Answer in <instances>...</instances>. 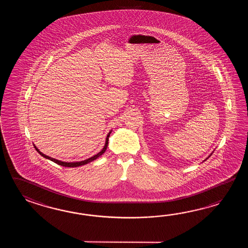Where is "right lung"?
Instances as JSON below:
<instances>
[{"label": "right lung", "instance_id": "obj_1", "mask_svg": "<svg viewBox=\"0 0 248 248\" xmlns=\"http://www.w3.org/2000/svg\"><path fill=\"white\" fill-rule=\"evenodd\" d=\"M111 131L108 133V135H107V137H106V144H105L104 148L102 149V151H101L100 153H97L96 155H94V156H93V157H91V158H88V159H85V160H82V161H79V162H64V161L58 160V159H56V158L48 157L47 155L43 154V153H41V152L38 150L35 145H33V146H34V148L36 149V151H37L38 153H40V154L42 155V157L47 158V159L51 160V161L55 162V163L58 164V165H60V166H63V167H67V168H77V167H79V166H83V165H86V164L90 163L91 161H93V160L96 159L98 157H100L101 155H102L103 153H105V152L106 151V149H107V146H108V140H109V137H110V134H111Z\"/></svg>", "mask_w": 248, "mask_h": 248}]
</instances>
